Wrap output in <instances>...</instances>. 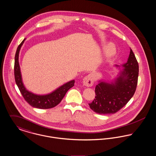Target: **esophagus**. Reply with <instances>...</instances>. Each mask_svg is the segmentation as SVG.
<instances>
[{
  "label": "esophagus",
  "instance_id": "esophagus-1",
  "mask_svg": "<svg viewBox=\"0 0 156 156\" xmlns=\"http://www.w3.org/2000/svg\"><path fill=\"white\" fill-rule=\"evenodd\" d=\"M83 84L87 87H91L94 84V78L92 75L89 74L83 79Z\"/></svg>",
  "mask_w": 156,
  "mask_h": 156
}]
</instances>
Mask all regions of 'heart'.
<instances>
[{
    "label": "heart",
    "instance_id": "1",
    "mask_svg": "<svg viewBox=\"0 0 156 156\" xmlns=\"http://www.w3.org/2000/svg\"><path fill=\"white\" fill-rule=\"evenodd\" d=\"M115 48L113 44H110L106 50V53L108 56H113L115 54Z\"/></svg>",
    "mask_w": 156,
    "mask_h": 156
}]
</instances>
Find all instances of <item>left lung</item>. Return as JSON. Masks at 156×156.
<instances>
[{
	"instance_id": "obj_1",
	"label": "left lung",
	"mask_w": 156,
	"mask_h": 156,
	"mask_svg": "<svg viewBox=\"0 0 156 156\" xmlns=\"http://www.w3.org/2000/svg\"><path fill=\"white\" fill-rule=\"evenodd\" d=\"M122 66L119 75L114 81H99L96 85L95 98L88 104L94 112L100 115L115 113L133 96L138 83L139 66L131 48L127 62Z\"/></svg>"
}]
</instances>
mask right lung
<instances>
[{
  "label": "right lung",
  "instance_id": "add662e5",
  "mask_svg": "<svg viewBox=\"0 0 156 156\" xmlns=\"http://www.w3.org/2000/svg\"><path fill=\"white\" fill-rule=\"evenodd\" d=\"M25 38L18 46L15 56L14 64V75L16 84L17 85L21 94L25 101L32 107L41 109H46L54 108L57 106L66 92L72 87H73L75 81L72 80L66 84L60 86L52 93L46 95H37L28 91L23 83L20 66L19 64V53L21 46H23Z\"/></svg>",
  "mask_w": 156,
  "mask_h": 156
}]
</instances>
